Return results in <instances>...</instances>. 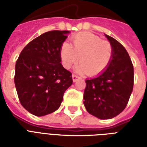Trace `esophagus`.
Listing matches in <instances>:
<instances>
[{
  "instance_id": "34e87169",
  "label": "esophagus",
  "mask_w": 147,
  "mask_h": 147,
  "mask_svg": "<svg viewBox=\"0 0 147 147\" xmlns=\"http://www.w3.org/2000/svg\"><path fill=\"white\" fill-rule=\"evenodd\" d=\"M80 78L78 76H76V75H72V80H73V82H76L77 80H80Z\"/></svg>"
}]
</instances>
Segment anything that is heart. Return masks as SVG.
Wrapping results in <instances>:
<instances>
[{
  "mask_svg": "<svg viewBox=\"0 0 147 147\" xmlns=\"http://www.w3.org/2000/svg\"><path fill=\"white\" fill-rule=\"evenodd\" d=\"M71 42L72 46L64 42L60 49L61 63L65 68H71L79 59L81 63L76 71L80 74L98 76L108 68L113 54L110 42L90 32L77 34L71 38Z\"/></svg>",
  "mask_w": 147,
  "mask_h": 147,
  "instance_id": "obj_1",
  "label": "heart"
}]
</instances>
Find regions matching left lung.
<instances>
[{
	"mask_svg": "<svg viewBox=\"0 0 147 147\" xmlns=\"http://www.w3.org/2000/svg\"><path fill=\"white\" fill-rule=\"evenodd\" d=\"M113 49L108 68L86 80L83 103L87 112L99 119H111L125 109L132 92L134 68L127 52L116 39L105 34Z\"/></svg>",
	"mask_w": 147,
	"mask_h": 147,
	"instance_id": "obj_1",
	"label": "left lung"
}]
</instances>
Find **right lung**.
Returning a JSON list of instances; mask_svg holds the SVG:
<instances>
[{
  "mask_svg": "<svg viewBox=\"0 0 147 147\" xmlns=\"http://www.w3.org/2000/svg\"><path fill=\"white\" fill-rule=\"evenodd\" d=\"M67 30H51L29 42L16 63L15 85L21 105L37 117L58 109L71 73L61 64L60 49Z\"/></svg>",
  "mask_w": 147,
  "mask_h": 147,
  "instance_id": "obj_1",
  "label": "right lung"
}]
</instances>
